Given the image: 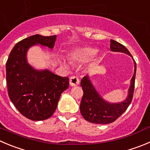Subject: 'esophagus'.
<instances>
[{
	"label": "esophagus",
	"instance_id": "obj_1",
	"mask_svg": "<svg viewBox=\"0 0 150 150\" xmlns=\"http://www.w3.org/2000/svg\"><path fill=\"white\" fill-rule=\"evenodd\" d=\"M80 80L78 77L76 76H72L69 78V83H70V86H76L79 84Z\"/></svg>",
	"mask_w": 150,
	"mask_h": 150
}]
</instances>
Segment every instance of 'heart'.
Instances as JSON below:
<instances>
[{"instance_id": "b5f03b06", "label": "heart", "mask_w": 150, "mask_h": 150, "mask_svg": "<svg viewBox=\"0 0 150 150\" xmlns=\"http://www.w3.org/2000/svg\"><path fill=\"white\" fill-rule=\"evenodd\" d=\"M96 50L90 47H76L68 53V58L72 62H82L86 61L91 57H94ZM60 62L65 67H68L69 64L63 58H60Z\"/></svg>"}]
</instances>
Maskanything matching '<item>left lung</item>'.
I'll return each mask as SVG.
<instances>
[{
    "instance_id": "left-lung-1",
    "label": "left lung",
    "mask_w": 150,
    "mask_h": 150,
    "mask_svg": "<svg viewBox=\"0 0 150 150\" xmlns=\"http://www.w3.org/2000/svg\"><path fill=\"white\" fill-rule=\"evenodd\" d=\"M110 50L112 52L125 53L131 56L133 59L132 54L124 45L114 40H110ZM133 61L135 69L128 89V95L127 98L121 102L110 103L107 101L96 90V87L89 79V75H86L82 78L81 86L83 91V95L80 104V110L85 120L94 124H110L114 122L127 110V107L132 101L135 88L136 63L134 59Z\"/></svg>"
}]
</instances>
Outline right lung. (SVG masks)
I'll return each mask as SVG.
<instances>
[{"mask_svg": "<svg viewBox=\"0 0 150 150\" xmlns=\"http://www.w3.org/2000/svg\"><path fill=\"white\" fill-rule=\"evenodd\" d=\"M56 35H35L17 43L6 64L8 95L17 110L32 121L51 117L61 95L69 87V78L55 75L49 69H36L27 61V52L35 45L52 50Z\"/></svg>", "mask_w": 150, "mask_h": 150, "instance_id": "right-lung-1", "label": "right lung"}]
</instances>
